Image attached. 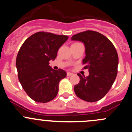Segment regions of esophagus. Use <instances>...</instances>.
Masks as SVG:
<instances>
[{
    "label": "esophagus",
    "instance_id": "obj_1",
    "mask_svg": "<svg viewBox=\"0 0 132 132\" xmlns=\"http://www.w3.org/2000/svg\"><path fill=\"white\" fill-rule=\"evenodd\" d=\"M72 75H73L72 73L69 72H68L67 73V76H72Z\"/></svg>",
    "mask_w": 132,
    "mask_h": 132
}]
</instances>
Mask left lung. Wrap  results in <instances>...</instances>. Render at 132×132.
I'll list each match as a JSON object with an SVG mask.
<instances>
[{
    "label": "left lung",
    "instance_id": "8db88e82",
    "mask_svg": "<svg viewBox=\"0 0 132 132\" xmlns=\"http://www.w3.org/2000/svg\"><path fill=\"white\" fill-rule=\"evenodd\" d=\"M85 46L82 60L89 76L77 74L80 81L74 86L76 95L82 100L94 102L102 98L111 89L118 74V55L113 44L99 32L87 30L72 37Z\"/></svg>",
    "mask_w": 132,
    "mask_h": 132
}]
</instances>
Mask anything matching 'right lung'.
<instances>
[{
	"mask_svg": "<svg viewBox=\"0 0 132 132\" xmlns=\"http://www.w3.org/2000/svg\"><path fill=\"white\" fill-rule=\"evenodd\" d=\"M69 39L67 36L39 32L30 36L20 47L16 60L18 79L27 94L36 102L46 103L58 94L60 81L67 73L50 66L51 60Z\"/></svg>",
	"mask_w": 132,
	"mask_h": 132,
	"instance_id": "add662e5",
	"label": "right lung"
}]
</instances>
